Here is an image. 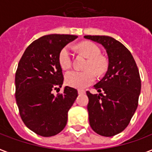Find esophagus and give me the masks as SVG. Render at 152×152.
<instances>
[{
    "label": "esophagus",
    "instance_id": "obj_1",
    "mask_svg": "<svg viewBox=\"0 0 152 152\" xmlns=\"http://www.w3.org/2000/svg\"><path fill=\"white\" fill-rule=\"evenodd\" d=\"M85 93L84 90H82V89H79L78 90V94H83Z\"/></svg>",
    "mask_w": 152,
    "mask_h": 152
}]
</instances>
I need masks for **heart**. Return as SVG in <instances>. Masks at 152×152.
<instances>
[{
  "label": "heart",
  "instance_id": "heart-1",
  "mask_svg": "<svg viewBox=\"0 0 152 152\" xmlns=\"http://www.w3.org/2000/svg\"><path fill=\"white\" fill-rule=\"evenodd\" d=\"M78 48L89 58L86 65L87 70H72L65 74V82L69 86L83 89L92 84L96 79V73L102 75L107 69V61L101 56V50L91 42H82ZM59 64L63 69H68L72 63V55L70 48L66 46L61 50L58 55Z\"/></svg>",
  "mask_w": 152,
  "mask_h": 152
}]
</instances>
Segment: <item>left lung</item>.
Instances as JSON below:
<instances>
[{
    "label": "left lung",
    "mask_w": 152,
    "mask_h": 152,
    "mask_svg": "<svg viewBox=\"0 0 152 152\" xmlns=\"http://www.w3.org/2000/svg\"><path fill=\"white\" fill-rule=\"evenodd\" d=\"M84 38L102 44L108 58L105 75L94 86L100 94L87 91L90 125L101 136H115L126 129L137 108L141 88L138 68L129 50L114 38L91 35Z\"/></svg>",
    "instance_id": "obj_1"
}]
</instances>
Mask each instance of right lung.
<instances>
[{"label": "right lung", "instance_id": "1", "mask_svg": "<svg viewBox=\"0 0 152 152\" xmlns=\"http://www.w3.org/2000/svg\"><path fill=\"white\" fill-rule=\"evenodd\" d=\"M77 37L65 34L41 37L26 49L18 62L16 103L25 125L40 136H55L65 128L68 112L78 96L77 90L68 86L62 94L52 93L63 84L59 53Z\"/></svg>", "mask_w": 152, "mask_h": 152}]
</instances>
